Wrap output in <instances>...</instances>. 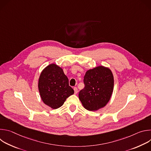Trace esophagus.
<instances>
[{
    "instance_id": "obj_1",
    "label": "esophagus",
    "mask_w": 151,
    "mask_h": 151,
    "mask_svg": "<svg viewBox=\"0 0 151 151\" xmlns=\"http://www.w3.org/2000/svg\"><path fill=\"white\" fill-rule=\"evenodd\" d=\"M73 90H74V91H75V94H76L78 93V88H77L76 87H74V88H73Z\"/></svg>"
}]
</instances>
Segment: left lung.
Segmentation results:
<instances>
[{
    "instance_id": "left-lung-1",
    "label": "left lung",
    "mask_w": 151,
    "mask_h": 151,
    "mask_svg": "<svg viewBox=\"0 0 151 151\" xmlns=\"http://www.w3.org/2000/svg\"><path fill=\"white\" fill-rule=\"evenodd\" d=\"M85 87L79 93V99L84 108L96 111L109 102L114 90L112 71L103 66L90 69L83 78Z\"/></svg>"
}]
</instances>
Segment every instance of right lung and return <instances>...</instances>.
<instances>
[{"label": "right lung", "mask_w": 151, "mask_h": 151, "mask_svg": "<svg viewBox=\"0 0 151 151\" xmlns=\"http://www.w3.org/2000/svg\"><path fill=\"white\" fill-rule=\"evenodd\" d=\"M38 88L42 101L53 109L59 108L74 93L69 85L68 77L55 64H50L42 70L39 78Z\"/></svg>", "instance_id": "obj_1"}]
</instances>
